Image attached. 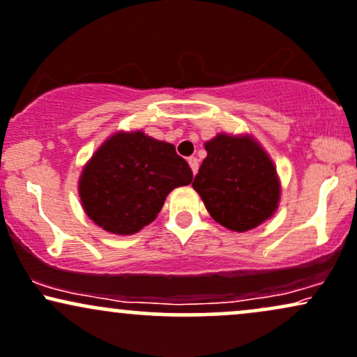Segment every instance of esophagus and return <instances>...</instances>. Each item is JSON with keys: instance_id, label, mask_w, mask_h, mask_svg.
<instances>
[{"instance_id": "obj_1", "label": "esophagus", "mask_w": 357, "mask_h": 357, "mask_svg": "<svg viewBox=\"0 0 357 357\" xmlns=\"http://www.w3.org/2000/svg\"><path fill=\"white\" fill-rule=\"evenodd\" d=\"M188 162H190V166H191V171H192V174L196 176V173H197V167H199V161H197V158H195V156L188 158Z\"/></svg>"}]
</instances>
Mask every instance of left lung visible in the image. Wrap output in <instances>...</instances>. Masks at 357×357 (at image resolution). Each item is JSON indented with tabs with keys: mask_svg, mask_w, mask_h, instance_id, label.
<instances>
[{
	"mask_svg": "<svg viewBox=\"0 0 357 357\" xmlns=\"http://www.w3.org/2000/svg\"><path fill=\"white\" fill-rule=\"evenodd\" d=\"M206 160L192 188L206 209L227 229L249 231L273 216L279 181L273 161L251 137L218 135L204 144Z\"/></svg>",
	"mask_w": 357,
	"mask_h": 357,
	"instance_id": "1",
	"label": "left lung"
}]
</instances>
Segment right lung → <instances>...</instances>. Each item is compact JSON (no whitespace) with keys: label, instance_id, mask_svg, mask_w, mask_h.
<instances>
[{"label":"right lung","instance_id":"1","mask_svg":"<svg viewBox=\"0 0 357 357\" xmlns=\"http://www.w3.org/2000/svg\"><path fill=\"white\" fill-rule=\"evenodd\" d=\"M192 181L173 144L144 132H118L98 149L79 179L86 214L102 229L135 234L156 220L166 196Z\"/></svg>","mask_w":357,"mask_h":357}]
</instances>
